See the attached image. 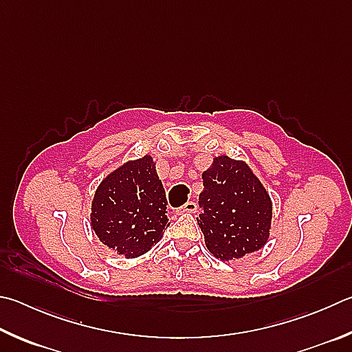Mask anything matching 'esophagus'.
I'll use <instances>...</instances> for the list:
<instances>
[{
    "label": "esophagus",
    "instance_id": "1",
    "mask_svg": "<svg viewBox=\"0 0 352 352\" xmlns=\"http://www.w3.org/2000/svg\"><path fill=\"white\" fill-rule=\"evenodd\" d=\"M197 210V204L195 201H188L184 203V206L182 208V212H195Z\"/></svg>",
    "mask_w": 352,
    "mask_h": 352
}]
</instances>
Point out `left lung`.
Listing matches in <instances>:
<instances>
[{
    "label": "left lung",
    "mask_w": 352,
    "mask_h": 352,
    "mask_svg": "<svg viewBox=\"0 0 352 352\" xmlns=\"http://www.w3.org/2000/svg\"><path fill=\"white\" fill-rule=\"evenodd\" d=\"M198 220L204 243L220 260L240 258L263 248L270 237L272 203L249 166L226 155L203 172Z\"/></svg>",
    "instance_id": "obj_1"
}]
</instances>
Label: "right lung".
Returning a JSON list of instances; mask_svg holds the SVG:
<instances>
[{"mask_svg":"<svg viewBox=\"0 0 352 352\" xmlns=\"http://www.w3.org/2000/svg\"><path fill=\"white\" fill-rule=\"evenodd\" d=\"M164 188L152 157L129 162L107 175L92 201V229L126 258L148 252L169 226Z\"/></svg>","mask_w":352,"mask_h":352,"instance_id":"right-lung-1","label":"right lung"}]
</instances>
